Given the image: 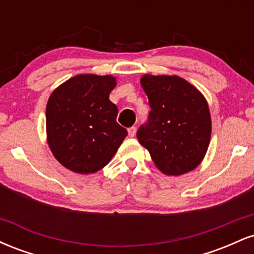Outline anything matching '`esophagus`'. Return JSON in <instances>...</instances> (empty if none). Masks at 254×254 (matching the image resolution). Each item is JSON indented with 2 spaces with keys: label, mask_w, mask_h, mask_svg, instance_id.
<instances>
[{
  "label": "esophagus",
  "mask_w": 254,
  "mask_h": 254,
  "mask_svg": "<svg viewBox=\"0 0 254 254\" xmlns=\"http://www.w3.org/2000/svg\"><path fill=\"white\" fill-rule=\"evenodd\" d=\"M127 132H129V136H130V137H133V136L136 135V127H130V129L127 130Z\"/></svg>",
  "instance_id": "34e87169"
}]
</instances>
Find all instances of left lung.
<instances>
[{
    "label": "left lung",
    "mask_w": 254,
    "mask_h": 254,
    "mask_svg": "<svg viewBox=\"0 0 254 254\" xmlns=\"http://www.w3.org/2000/svg\"><path fill=\"white\" fill-rule=\"evenodd\" d=\"M141 86L151 111L148 123L137 131L138 142L166 176L193 171L210 143L211 117L206 99L177 75L145 74Z\"/></svg>",
    "instance_id": "1"
}]
</instances>
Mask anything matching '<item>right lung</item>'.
Wrapping results in <instances>:
<instances>
[{
	"label": "right lung",
	"mask_w": 254,
	"mask_h": 254,
	"mask_svg": "<svg viewBox=\"0 0 254 254\" xmlns=\"http://www.w3.org/2000/svg\"><path fill=\"white\" fill-rule=\"evenodd\" d=\"M112 75L78 74L51 93L46 104V138L51 153L75 173H95L111 161L127 135L110 101Z\"/></svg>",
	"instance_id": "obj_1"
}]
</instances>
